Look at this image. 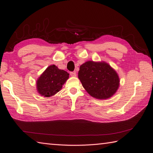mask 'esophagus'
<instances>
[{
    "label": "esophagus",
    "instance_id": "34e87169",
    "mask_svg": "<svg viewBox=\"0 0 153 153\" xmlns=\"http://www.w3.org/2000/svg\"><path fill=\"white\" fill-rule=\"evenodd\" d=\"M70 75H71V76H73V77H75V76H76V72H70Z\"/></svg>",
    "mask_w": 153,
    "mask_h": 153
}]
</instances>
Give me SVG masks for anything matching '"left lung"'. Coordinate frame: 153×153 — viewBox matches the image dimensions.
I'll return each mask as SVG.
<instances>
[{
	"label": "left lung",
	"instance_id": "8db88e82",
	"mask_svg": "<svg viewBox=\"0 0 153 153\" xmlns=\"http://www.w3.org/2000/svg\"><path fill=\"white\" fill-rule=\"evenodd\" d=\"M78 78L92 97L106 100L117 91L120 84L118 74L104 61H87L80 66Z\"/></svg>",
	"mask_w": 153,
	"mask_h": 153
}]
</instances>
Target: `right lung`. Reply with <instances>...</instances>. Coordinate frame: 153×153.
<instances>
[{
  "label": "right lung",
  "mask_w": 153,
  "mask_h": 153,
  "mask_svg": "<svg viewBox=\"0 0 153 153\" xmlns=\"http://www.w3.org/2000/svg\"><path fill=\"white\" fill-rule=\"evenodd\" d=\"M67 71L59 69L55 65H50L41 74L36 81L38 93L44 97H50L61 91L69 78Z\"/></svg>",
  "instance_id": "add662e5"
}]
</instances>
